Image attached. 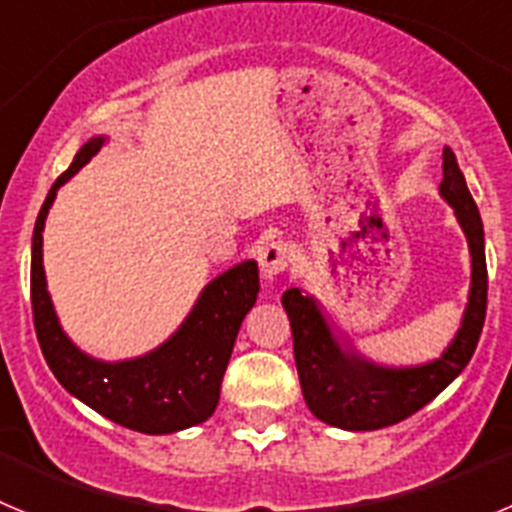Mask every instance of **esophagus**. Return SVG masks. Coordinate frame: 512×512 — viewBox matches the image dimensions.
<instances>
[{
    "instance_id": "34e87169",
    "label": "esophagus",
    "mask_w": 512,
    "mask_h": 512,
    "mask_svg": "<svg viewBox=\"0 0 512 512\" xmlns=\"http://www.w3.org/2000/svg\"><path fill=\"white\" fill-rule=\"evenodd\" d=\"M292 261H295V248H292V243L274 241L266 243L259 251V264L266 279L279 277L282 271H287V266L292 264Z\"/></svg>"
}]
</instances>
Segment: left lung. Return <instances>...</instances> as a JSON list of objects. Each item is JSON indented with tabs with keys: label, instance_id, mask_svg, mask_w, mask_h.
<instances>
[{
	"label": "left lung",
	"instance_id": "left-lung-1",
	"mask_svg": "<svg viewBox=\"0 0 512 512\" xmlns=\"http://www.w3.org/2000/svg\"><path fill=\"white\" fill-rule=\"evenodd\" d=\"M443 200L456 212L472 253V292L454 343L441 359L413 369H384L341 351L312 297L287 289L282 305L292 325L295 364L307 408L346 431H377L418 413L446 390L472 359L487 312L485 230L451 148H443Z\"/></svg>",
	"mask_w": 512,
	"mask_h": 512
}]
</instances>
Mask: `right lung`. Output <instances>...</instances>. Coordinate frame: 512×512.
<instances>
[{
  "label": "right lung",
  "mask_w": 512,
  "mask_h": 512,
  "mask_svg": "<svg viewBox=\"0 0 512 512\" xmlns=\"http://www.w3.org/2000/svg\"><path fill=\"white\" fill-rule=\"evenodd\" d=\"M102 138L81 146L51 187L35 220L30 300L40 351L58 382L104 418L138 433H174L210 418L246 312L259 295V266L243 261L212 279L174 336L151 354L120 364L89 359L66 338L45 289L43 228L56 192L102 148Z\"/></svg>",
  "instance_id": "1"
}]
</instances>
